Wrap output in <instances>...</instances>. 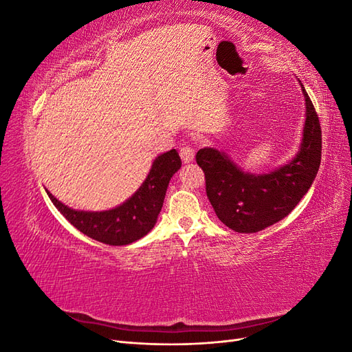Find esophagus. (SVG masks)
I'll list each match as a JSON object with an SVG mask.
<instances>
[{"instance_id": "1", "label": "esophagus", "mask_w": 352, "mask_h": 352, "mask_svg": "<svg viewBox=\"0 0 352 352\" xmlns=\"http://www.w3.org/2000/svg\"><path fill=\"white\" fill-rule=\"evenodd\" d=\"M194 157H195V151H194L192 146L184 145L182 148H180V158H182V162H184L185 164L192 162Z\"/></svg>"}]
</instances>
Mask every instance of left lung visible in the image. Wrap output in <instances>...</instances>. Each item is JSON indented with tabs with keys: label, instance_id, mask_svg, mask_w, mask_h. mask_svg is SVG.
<instances>
[{
	"label": "left lung",
	"instance_id": "left-lung-1",
	"mask_svg": "<svg viewBox=\"0 0 352 352\" xmlns=\"http://www.w3.org/2000/svg\"><path fill=\"white\" fill-rule=\"evenodd\" d=\"M305 98V123L300 151L269 173L243 172L216 148H201L197 164L206 175L207 197L217 217L239 233H254L278 223L296 207L314 182L322 160V129L314 105Z\"/></svg>",
	"mask_w": 352,
	"mask_h": 352
}]
</instances>
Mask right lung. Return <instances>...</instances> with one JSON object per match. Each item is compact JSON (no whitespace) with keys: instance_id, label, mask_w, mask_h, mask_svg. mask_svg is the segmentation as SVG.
Instances as JSON below:
<instances>
[{"instance_id":"add662e5","label":"right lung","mask_w":352,"mask_h":352,"mask_svg":"<svg viewBox=\"0 0 352 352\" xmlns=\"http://www.w3.org/2000/svg\"><path fill=\"white\" fill-rule=\"evenodd\" d=\"M180 166L182 162L176 150L158 155L140 189L119 207L105 211L73 210L45 190L61 214L87 236L107 245H127L154 228L170 179Z\"/></svg>"}]
</instances>
